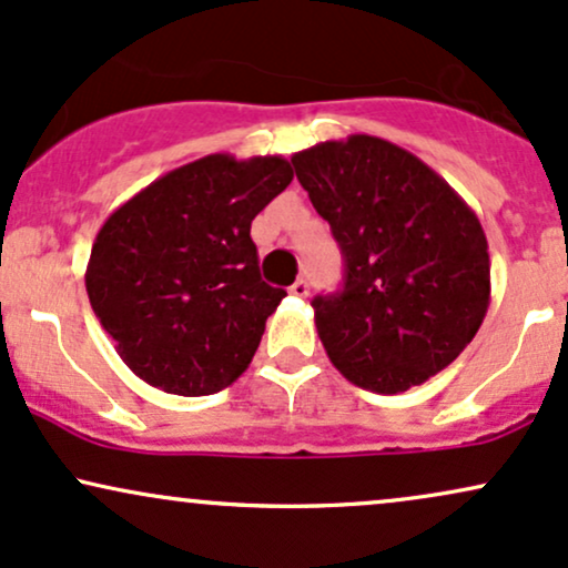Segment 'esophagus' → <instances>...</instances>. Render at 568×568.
<instances>
[{
    "instance_id": "34e87169",
    "label": "esophagus",
    "mask_w": 568,
    "mask_h": 568,
    "mask_svg": "<svg viewBox=\"0 0 568 568\" xmlns=\"http://www.w3.org/2000/svg\"><path fill=\"white\" fill-rule=\"evenodd\" d=\"M291 293H293V296H298V298H306V296H310V283H306L304 277H298L296 283L291 285Z\"/></svg>"
}]
</instances>
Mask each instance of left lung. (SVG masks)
<instances>
[{
    "label": "left lung",
    "mask_w": 568,
    "mask_h": 568,
    "mask_svg": "<svg viewBox=\"0 0 568 568\" xmlns=\"http://www.w3.org/2000/svg\"><path fill=\"white\" fill-rule=\"evenodd\" d=\"M344 253V291L317 296V336L357 387L406 393L484 323L491 262L478 216L419 158L357 133L291 158Z\"/></svg>",
    "instance_id": "obj_1"
}]
</instances>
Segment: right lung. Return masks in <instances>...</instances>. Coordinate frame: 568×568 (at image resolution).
Instances as JSON below:
<instances>
[{"instance_id":"right-lung-1","label":"right lung","mask_w":568,"mask_h":568,"mask_svg":"<svg viewBox=\"0 0 568 568\" xmlns=\"http://www.w3.org/2000/svg\"><path fill=\"white\" fill-rule=\"evenodd\" d=\"M291 181L280 154H207L160 175L103 221L84 288L139 379L200 397L251 366L285 296L262 280L251 221Z\"/></svg>"}]
</instances>
